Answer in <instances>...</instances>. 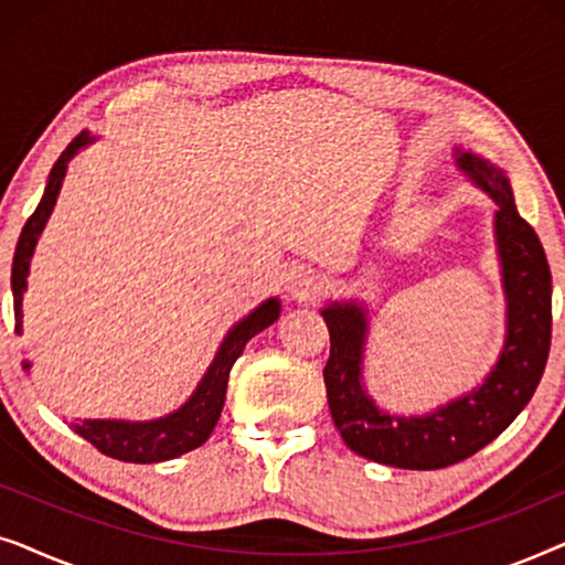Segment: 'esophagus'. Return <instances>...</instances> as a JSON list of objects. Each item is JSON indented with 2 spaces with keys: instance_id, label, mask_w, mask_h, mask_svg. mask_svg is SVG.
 I'll return each mask as SVG.
<instances>
[{
  "instance_id": "obj_1",
  "label": "esophagus",
  "mask_w": 565,
  "mask_h": 565,
  "mask_svg": "<svg viewBox=\"0 0 565 565\" xmlns=\"http://www.w3.org/2000/svg\"><path fill=\"white\" fill-rule=\"evenodd\" d=\"M285 290L290 292L292 298H308L316 290V275L313 269L303 265L290 267L288 275H285Z\"/></svg>"
}]
</instances>
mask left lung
<instances>
[{"instance_id":"8db88e82","label":"left lung","mask_w":565,"mask_h":565,"mask_svg":"<svg viewBox=\"0 0 565 565\" xmlns=\"http://www.w3.org/2000/svg\"><path fill=\"white\" fill-rule=\"evenodd\" d=\"M468 180L497 203L493 234L507 296V337L497 365L466 396L424 416L383 412L362 385L367 313L360 303H329V412L339 435L362 458L408 470H437L470 458L497 439L530 404L551 352V267L535 228L516 213L507 174L473 151L455 149Z\"/></svg>"}]
</instances>
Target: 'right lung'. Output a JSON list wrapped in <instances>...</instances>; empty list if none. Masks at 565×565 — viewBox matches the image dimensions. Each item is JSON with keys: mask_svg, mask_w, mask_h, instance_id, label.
<instances>
[{"mask_svg": "<svg viewBox=\"0 0 565 565\" xmlns=\"http://www.w3.org/2000/svg\"><path fill=\"white\" fill-rule=\"evenodd\" d=\"M95 141V136H89L87 130H82L72 143L66 146L56 164H53L49 174V184L38 203L35 213L30 215L25 226H22L18 249H14L12 259V298H14V331L22 334V292L28 288V269L30 257L38 244V236L49 221V215L56 205L61 182H64L66 164L72 157L84 146ZM280 316V300L269 298L265 303L254 308V311L234 323V329L228 331L223 339L218 352L203 375V381L195 388V393L177 408V412L161 416V419L151 422H122V419H84L74 422L72 429L76 435L87 439L89 445H95L99 452L107 458L122 460V462H161L180 458V455L195 450L211 437L218 416L223 412V401H226L228 388V373L238 360V354L244 352L246 342L254 334H259L262 329H267L269 323L277 321ZM30 362H25V370Z\"/></svg>", "mask_w": 565, "mask_h": 565, "instance_id": "obj_1", "label": "right lung"}]
</instances>
